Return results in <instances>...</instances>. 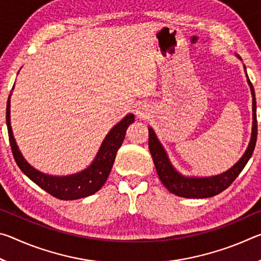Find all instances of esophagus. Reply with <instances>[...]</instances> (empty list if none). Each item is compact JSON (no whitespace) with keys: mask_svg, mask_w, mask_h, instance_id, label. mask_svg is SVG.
Here are the masks:
<instances>
[{"mask_svg":"<svg viewBox=\"0 0 261 261\" xmlns=\"http://www.w3.org/2000/svg\"><path fill=\"white\" fill-rule=\"evenodd\" d=\"M136 115L140 120H147L151 116V108L147 105H140L136 110Z\"/></svg>","mask_w":261,"mask_h":261,"instance_id":"1","label":"esophagus"}]
</instances>
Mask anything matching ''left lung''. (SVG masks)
<instances>
[{
    "mask_svg": "<svg viewBox=\"0 0 261 261\" xmlns=\"http://www.w3.org/2000/svg\"><path fill=\"white\" fill-rule=\"evenodd\" d=\"M238 59L241 57L237 55ZM244 70L246 73V69L244 65ZM247 84L251 88V94H252V113H253V123H252V134H251L250 144L247 146L245 153L243 156L233 165L230 169L224 171V173L210 177H189L184 176L175 169L174 166L168 158L166 149L163 148L160 140L158 139L155 132L152 127H148V148L152 154L154 166H155L156 173L162 184L169 190L171 193L183 198H210L216 196L220 192L226 190L230 185L236 177L240 175L243 168L245 167L247 161L252 155L253 149L257 143V113H255V95L252 84H251L249 77H247Z\"/></svg>",
    "mask_w": 261,
    "mask_h": 261,
    "instance_id": "8db88e82",
    "label": "left lung"
}]
</instances>
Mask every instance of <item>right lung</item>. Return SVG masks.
<instances>
[{
    "label": "right lung",
    "instance_id": "right-lung-1",
    "mask_svg": "<svg viewBox=\"0 0 261 261\" xmlns=\"http://www.w3.org/2000/svg\"><path fill=\"white\" fill-rule=\"evenodd\" d=\"M10 95H9L7 103V126L11 151L20 170L38 187L61 200L81 199V198L88 197L99 191L110 174L116 153L124 140L127 126L135 122V115H126L121 122H118L108 132L93 162L85 170L69 176H51L34 169L25 160L23 154L20 153L18 146H17L10 123Z\"/></svg>",
    "mask_w": 261,
    "mask_h": 261
}]
</instances>
